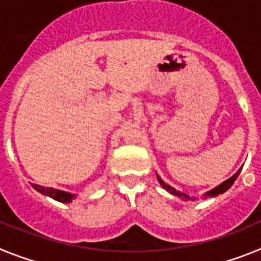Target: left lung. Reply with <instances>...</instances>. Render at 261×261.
Returning <instances> with one entry per match:
<instances>
[{"label": "left lung", "mask_w": 261, "mask_h": 261, "mask_svg": "<svg viewBox=\"0 0 261 261\" xmlns=\"http://www.w3.org/2000/svg\"><path fill=\"white\" fill-rule=\"evenodd\" d=\"M240 171H242V169H239V171H238L237 173H235L234 176H232V177H230V178H228V180L223 181V182H222L221 185H218V187H215L214 189H212V190H210V192H207V193H205V198H206V197H215V196H218V194L225 193L226 190H227L228 188H231V185L234 184V181L237 180V178H238V176H239ZM158 180H159V182H160V184H162V187L164 188L165 190H168L169 193L174 194V196L182 197V198H185V199H194V198H190V197L188 196V194H185V193H181V192H177V190L174 189V188H172L171 185L165 184L164 181H163L162 178L159 177V176H158Z\"/></svg>", "instance_id": "left-lung-1"}]
</instances>
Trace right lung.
Here are the masks:
<instances>
[{
    "mask_svg": "<svg viewBox=\"0 0 261 261\" xmlns=\"http://www.w3.org/2000/svg\"><path fill=\"white\" fill-rule=\"evenodd\" d=\"M33 188L35 190H38L39 193L51 197V198L56 199V201H59V202H71L72 199L74 198V194L68 193V192H63V190H59V189H54V188L40 187V185H36V184H33Z\"/></svg>",
    "mask_w": 261,
    "mask_h": 261,
    "instance_id": "right-lung-1",
    "label": "right lung"
}]
</instances>
